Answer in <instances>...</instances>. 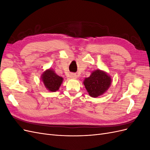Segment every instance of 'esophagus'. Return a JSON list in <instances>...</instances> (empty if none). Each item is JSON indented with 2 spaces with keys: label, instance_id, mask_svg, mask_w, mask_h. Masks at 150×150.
<instances>
[{
  "label": "esophagus",
  "instance_id": "obj_1",
  "mask_svg": "<svg viewBox=\"0 0 150 150\" xmlns=\"http://www.w3.org/2000/svg\"><path fill=\"white\" fill-rule=\"evenodd\" d=\"M70 77H71V78L76 79L77 78H78V76H77V74H75V73H71L70 74Z\"/></svg>",
  "mask_w": 150,
  "mask_h": 150
}]
</instances>
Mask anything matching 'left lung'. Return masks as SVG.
Here are the masks:
<instances>
[{
    "label": "left lung",
    "mask_w": 150,
    "mask_h": 150,
    "mask_svg": "<svg viewBox=\"0 0 150 150\" xmlns=\"http://www.w3.org/2000/svg\"><path fill=\"white\" fill-rule=\"evenodd\" d=\"M83 83L89 96L96 98L103 94L110 87L111 79L106 72L97 69L85 78Z\"/></svg>",
    "instance_id": "1"
}]
</instances>
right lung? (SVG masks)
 <instances>
[{"label": "right lung", "instance_id": "obj_1", "mask_svg": "<svg viewBox=\"0 0 150 150\" xmlns=\"http://www.w3.org/2000/svg\"><path fill=\"white\" fill-rule=\"evenodd\" d=\"M41 79L46 89L52 92H55L59 89L63 81L62 77L56 74L54 71L51 69L43 72Z\"/></svg>", "mask_w": 150, "mask_h": 150}]
</instances>
